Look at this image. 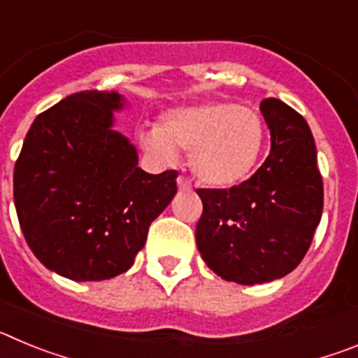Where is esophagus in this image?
Wrapping results in <instances>:
<instances>
[{"instance_id": "obj_1", "label": "esophagus", "mask_w": 358, "mask_h": 358, "mask_svg": "<svg viewBox=\"0 0 358 358\" xmlns=\"http://www.w3.org/2000/svg\"><path fill=\"white\" fill-rule=\"evenodd\" d=\"M177 186H179V189H189L192 188V181H189L188 177L179 176L177 177Z\"/></svg>"}]
</instances>
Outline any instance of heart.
Listing matches in <instances>:
<instances>
[{
	"mask_svg": "<svg viewBox=\"0 0 358 358\" xmlns=\"http://www.w3.org/2000/svg\"><path fill=\"white\" fill-rule=\"evenodd\" d=\"M264 138L260 113L235 102H208L169 110L159 127L140 134L141 145L164 159L176 157V150L188 152L195 176L211 186L243 181L260 157Z\"/></svg>",
	"mask_w": 358,
	"mask_h": 358,
	"instance_id": "heart-1",
	"label": "heart"
}]
</instances>
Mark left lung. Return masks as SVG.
I'll return each instance as SVG.
<instances>
[{"instance_id":"8db88e82","label":"left lung","mask_w":358,"mask_h":358,"mask_svg":"<svg viewBox=\"0 0 358 358\" xmlns=\"http://www.w3.org/2000/svg\"><path fill=\"white\" fill-rule=\"evenodd\" d=\"M262 115L271 152L249 179L231 188H199L195 240L208 267L242 285L292 273L308 251L322 213V177L308 123L278 98Z\"/></svg>"}]
</instances>
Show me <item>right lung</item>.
<instances>
[{"label":"right lung","mask_w":358,"mask_h":358,"mask_svg":"<svg viewBox=\"0 0 358 358\" xmlns=\"http://www.w3.org/2000/svg\"><path fill=\"white\" fill-rule=\"evenodd\" d=\"M113 91H80L41 113L14 166L19 226L37 260L75 281L125 273L148 226L177 194V172L138 169L113 131Z\"/></svg>","instance_id":"add662e5"}]
</instances>
